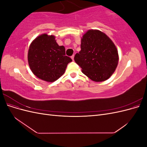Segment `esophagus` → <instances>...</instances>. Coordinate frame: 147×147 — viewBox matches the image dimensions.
<instances>
[{"label": "esophagus", "mask_w": 147, "mask_h": 147, "mask_svg": "<svg viewBox=\"0 0 147 147\" xmlns=\"http://www.w3.org/2000/svg\"><path fill=\"white\" fill-rule=\"evenodd\" d=\"M71 58H72V59L74 61V55H73L72 56H71Z\"/></svg>", "instance_id": "obj_1"}]
</instances>
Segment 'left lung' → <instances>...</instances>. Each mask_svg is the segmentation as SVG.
<instances>
[{
	"label": "left lung",
	"instance_id": "obj_1",
	"mask_svg": "<svg viewBox=\"0 0 147 147\" xmlns=\"http://www.w3.org/2000/svg\"><path fill=\"white\" fill-rule=\"evenodd\" d=\"M74 60L89 78L100 82L112 76L119 57L112 40L101 31L91 29L83 35L81 50L75 55Z\"/></svg>",
	"mask_w": 147,
	"mask_h": 147
}]
</instances>
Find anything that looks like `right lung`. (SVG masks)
Listing matches in <instances>:
<instances>
[{
	"label": "right lung",
	"instance_id": "obj_1",
	"mask_svg": "<svg viewBox=\"0 0 147 147\" xmlns=\"http://www.w3.org/2000/svg\"><path fill=\"white\" fill-rule=\"evenodd\" d=\"M28 63L32 73L42 80L53 82L60 78L67 64L72 61L65 56L64 46H59L54 35L43 34L30 43Z\"/></svg>",
	"mask_w": 147,
	"mask_h": 147
}]
</instances>
